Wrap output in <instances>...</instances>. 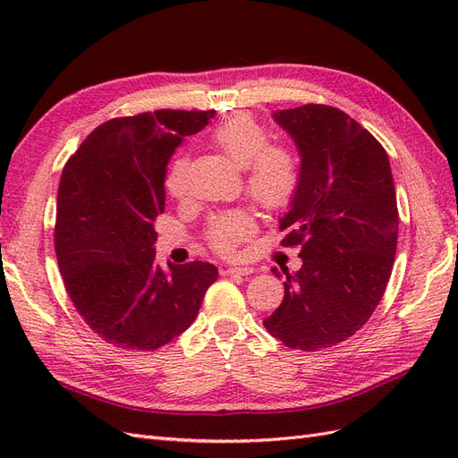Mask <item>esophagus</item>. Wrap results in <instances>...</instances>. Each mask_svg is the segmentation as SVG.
<instances>
[{
    "mask_svg": "<svg viewBox=\"0 0 458 458\" xmlns=\"http://www.w3.org/2000/svg\"><path fill=\"white\" fill-rule=\"evenodd\" d=\"M252 271H254L252 267H246V266H233L225 269L227 275H250Z\"/></svg>",
    "mask_w": 458,
    "mask_h": 458,
    "instance_id": "34e87169",
    "label": "esophagus"
}]
</instances>
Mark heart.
<instances>
[{"label": "heart", "mask_w": 458, "mask_h": 458, "mask_svg": "<svg viewBox=\"0 0 458 458\" xmlns=\"http://www.w3.org/2000/svg\"><path fill=\"white\" fill-rule=\"evenodd\" d=\"M210 140L217 150L239 168L246 170V191L266 210H281L294 199L300 170L296 157L284 147L271 143L269 131L248 114L224 120ZM187 187V158L177 157L165 175V189L172 197H182ZM254 224L244 212H229L214 217L210 224L212 246L219 254H233L239 242L248 239Z\"/></svg>", "instance_id": "heart-1"}]
</instances>
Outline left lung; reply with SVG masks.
<instances>
[{"label": "left lung", "instance_id": "left-lung-1", "mask_svg": "<svg viewBox=\"0 0 458 458\" xmlns=\"http://www.w3.org/2000/svg\"><path fill=\"white\" fill-rule=\"evenodd\" d=\"M273 120L300 155L279 224L281 244L301 246V267L284 271L283 303L263 327L286 348L317 352L353 336L384 296L399 227L394 177L382 145L335 106L276 110Z\"/></svg>", "mask_w": 458, "mask_h": 458}]
</instances>
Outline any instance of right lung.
Here are the masks:
<instances>
[{
  "label": "right lung",
  "instance_id": "add662e5",
  "mask_svg": "<svg viewBox=\"0 0 458 458\" xmlns=\"http://www.w3.org/2000/svg\"><path fill=\"white\" fill-rule=\"evenodd\" d=\"M214 110H157L113 118L68 158L57 197L55 252L74 308L93 332L123 350L152 352L195 321L217 267L164 271L155 221L165 204V165Z\"/></svg>",
  "mask_w": 458,
  "mask_h": 458
}]
</instances>
